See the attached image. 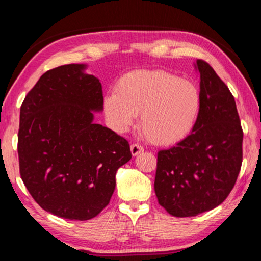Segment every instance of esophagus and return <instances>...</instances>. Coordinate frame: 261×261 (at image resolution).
Here are the masks:
<instances>
[{"mask_svg": "<svg viewBox=\"0 0 261 261\" xmlns=\"http://www.w3.org/2000/svg\"><path fill=\"white\" fill-rule=\"evenodd\" d=\"M130 149H131L132 155H134V156H137L138 154L144 152L143 146H141V145H139V144H132L130 146Z\"/></svg>", "mask_w": 261, "mask_h": 261, "instance_id": "obj_1", "label": "esophagus"}]
</instances>
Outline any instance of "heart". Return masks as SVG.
Returning a JSON list of instances; mask_svg holds the SVG:
<instances>
[{"label":"heart","mask_w":261,"mask_h":261,"mask_svg":"<svg viewBox=\"0 0 261 261\" xmlns=\"http://www.w3.org/2000/svg\"><path fill=\"white\" fill-rule=\"evenodd\" d=\"M201 94L193 83L165 70H134L118 79L105 98V110L124 131L140 114V129L156 145L179 143L196 125Z\"/></svg>","instance_id":"obj_1"}]
</instances>
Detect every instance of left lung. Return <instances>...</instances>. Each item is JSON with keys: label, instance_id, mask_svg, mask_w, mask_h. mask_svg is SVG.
<instances>
[{"label": "left lung", "instance_id": "8db88e82", "mask_svg": "<svg viewBox=\"0 0 261 261\" xmlns=\"http://www.w3.org/2000/svg\"><path fill=\"white\" fill-rule=\"evenodd\" d=\"M201 109L192 132L158 153L154 190L158 201L177 218L196 216L226 200L243 160V130L235 99L214 69L202 60Z\"/></svg>", "mask_w": 261, "mask_h": 261}]
</instances>
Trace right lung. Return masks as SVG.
Instances as JSON below:
<instances>
[{"label":"right lung","mask_w":261,"mask_h":261,"mask_svg":"<svg viewBox=\"0 0 261 261\" xmlns=\"http://www.w3.org/2000/svg\"><path fill=\"white\" fill-rule=\"evenodd\" d=\"M85 64L48 70L21 103L19 171L26 189L59 218H95L116 185L115 175L131 159L123 137L93 122L103 108L102 86Z\"/></svg>","instance_id":"add662e5"}]
</instances>
